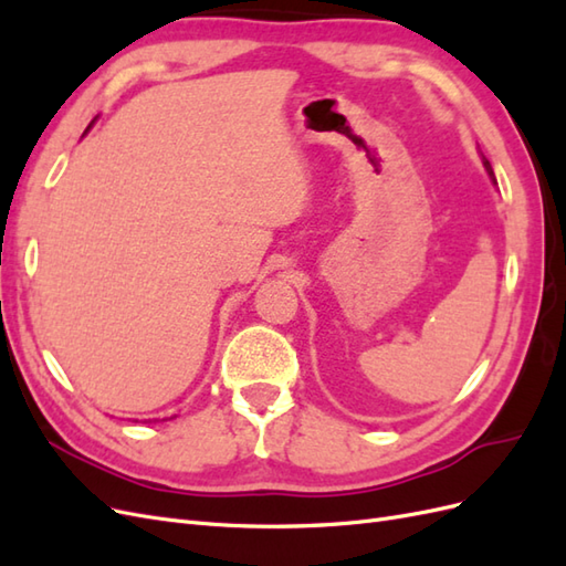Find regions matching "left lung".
Here are the masks:
<instances>
[{
	"mask_svg": "<svg viewBox=\"0 0 566 566\" xmlns=\"http://www.w3.org/2000/svg\"><path fill=\"white\" fill-rule=\"evenodd\" d=\"M484 167H486V172H489V177L495 181V177H493V169H491V163L484 158Z\"/></svg>",
	"mask_w": 566,
	"mask_h": 566,
	"instance_id": "left-lung-1",
	"label": "left lung"
}]
</instances>
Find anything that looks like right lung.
<instances>
[{
  "label": "right lung",
  "instance_id": "right-lung-1",
  "mask_svg": "<svg viewBox=\"0 0 566 566\" xmlns=\"http://www.w3.org/2000/svg\"><path fill=\"white\" fill-rule=\"evenodd\" d=\"M90 127H92V125H90ZM163 420H167V418H163Z\"/></svg>",
  "mask_w": 566,
  "mask_h": 566
}]
</instances>
